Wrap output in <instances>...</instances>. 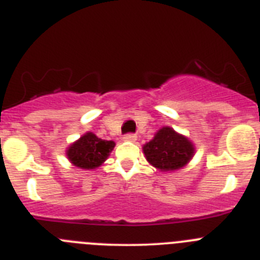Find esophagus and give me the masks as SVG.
I'll use <instances>...</instances> for the list:
<instances>
[{"instance_id": "34e87169", "label": "esophagus", "mask_w": 260, "mask_h": 260, "mask_svg": "<svg viewBox=\"0 0 260 260\" xmlns=\"http://www.w3.org/2000/svg\"><path fill=\"white\" fill-rule=\"evenodd\" d=\"M123 140H124V141L135 142L136 140H137V136H136L135 133H127V135H124V137H123Z\"/></svg>"}]
</instances>
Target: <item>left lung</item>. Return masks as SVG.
<instances>
[{"instance_id": "8db88e82", "label": "left lung", "mask_w": 260, "mask_h": 260, "mask_svg": "<svg viewBox=\"0 0 260 260\" xmlns=\"http://www.w3.org/2000/svg\"><path fill=\"white\" fill-rule=\"evenodd\" d=\"M144 153L154 167L162 171H175L188 163L193 156L194 147L184 136L177 135L172 128L165 127L145 145Z\"/></svg>"}]
</instances>
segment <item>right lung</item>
Segmentation results:
<instances>
[{"mask_svg": "<svg viewBox=\"0 0 260 260\" xmlns=\"http://www.w3.org/2000/svg\"><path fill=\"white\" fill-rule=\"evenodd\" d=\"M115 146L114 141L98 139L93 133H86L67 150V156L76 167L92 170L101 166Z\"/></svg>", "mask_w": 260, "mask_h": 260, "instance_id": "obj_1", "label": "right lung"}]
</instances>
